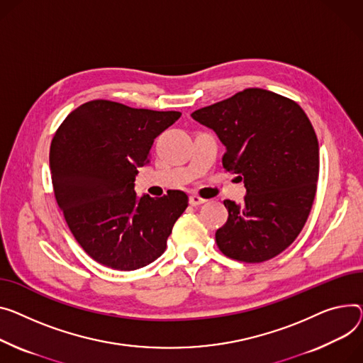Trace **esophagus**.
<instances>
[{
  "mask_svg": "<svg viewBox=\"0 0 363 363\" xmlns=\"http://www.w3.org/2000/svg\"><path fill=\"white\" fill-rule=\"evenodd\" d=\"M207 200L199 197V196H189V204L191 206H200V204H204Z\"/></svg>",
  "mask_w": 363,
  "mask_h": 363,
  "instance_id": "1",
  "label": "esophagus"
}]
</instances>
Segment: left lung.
<instances>
[{"label": "left lung", "instance_id": "8db88e82", "mask_svg": "<svg viewBox=\"0 0 363 363\" xmlns=\"http://www.w3.org/2000/svg\"><path fill=\"white\" fill-rule=\"evenodd\" d=\"M191 116L217 134L223 167L247 188L240 204L223 201L229 217L217 247L244 262L279 255L301 233L317 192L320 147L306 113L284 96L245 89Z\"/></svg>", "mask_w": 363, "mask_h": 363}]
</instances>
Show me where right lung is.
I'll return each instance as SVG.
<instances>
[{
	"label": "right lung",
	"mask_w": 363,
	"mask_h": 363,
	"mask_svg": "<svg viewBox=\"0 0 363 363\" xmlns=\"http://www.w3.org/2000/svg\"><path fill=\"white\" fill-rule=\"evenodd\" d=\"M179 116L99 99L72 111L57 130L50 152L55 199L71 233L99 264L130 272L164 252L188 197L178 189L138 197L134 181L155 138Z\"/></svg>",
	"instance_id": "right-lung-1"
}]
</instances>
